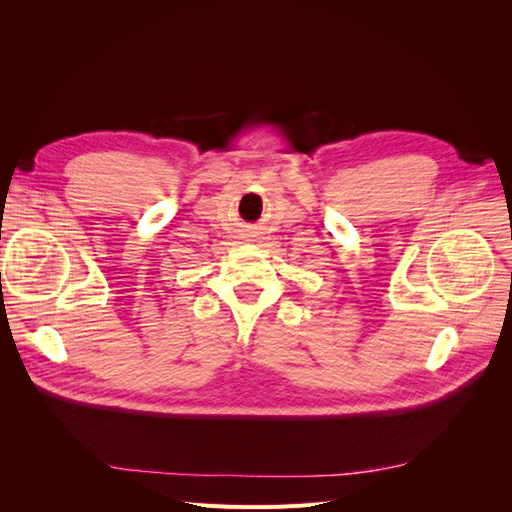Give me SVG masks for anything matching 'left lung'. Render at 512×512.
<instances>
[{"label": "left lung", "instance_id": "1", "mask_svg": "<svg viewBox=\"0 0 512 512\" xmlns=\"http://www.w3.org/2000/svg\"><path fill=\"white\" fill-rule=\"evenodd\" d=\"M510 280H512V273H510Z\"/></svg>", "mask_w": 512, "mask_h": 512}]
</instances>
